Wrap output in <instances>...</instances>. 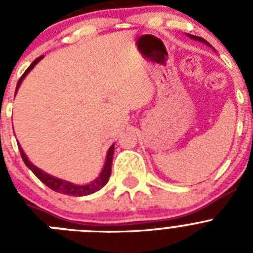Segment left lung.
<instances>
[{"label":"left lung","instance_id":"obj_1","mask_svg":"<svg viewBox=\"0 0 253 253\" xmlns=\"http://www.w3.org/2000/svg\"><path fill=\"white\" fill-rule=\"evenodd\" d=\"M190 38H193V39H195V40H199V42H203V43H205V44H208V45H210L209 43H208L207 40L205 39H203V38H200V37H195V35H189Z\"/></svg>","mask_w":253,"mask_h":253}]
</instances>
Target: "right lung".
Masks as SVG:
<instances>
[{
    "mask_svg": "<svg viewBox=\"0 0 253 253\" xmlns=\"http://www.w3.org/2000/svg\"><path fill=\"white\" fill-rule=\"evenodd\" d=\"M42 58H43V55L39 58H37V59H35L34 62L30 64V66H29V68L26 69L25 72H24V75L20 77L19 82H17L16 90L19 88L20 84H21L22 80L25 78V76L30 72L31 69L34 68L35 64H37L38 62L42 59ZM19 151H20V154H21V158H22V161H24V163H25L26 166H28L31 171H33V173H34V175L37 176V177L39 178V180L42 181L43 184H45L46 186H48L49 189L53 190V191H57V193H60V194H66V195L84 196V195H90V194H93L95 191H97V190H100L101 187H104L105 185H106V182L109 181V177H110V175H111V163H113L114 144L110 147V148H109V151H107L106 162H105V166H104V169H102V171H101V173H100L99 177L96 178L95 181H92L91 184L81 185V186H80V185H73V184H71V182H68V181L60 180V178L53 177V176L48 175V173L43 172L42 169H38V167H35L34 165H33V163L28 160V157L25 156V153H24L22 148L20 147V144H19Z\"/></svg>",
    "mask_w": 253,
    "mask_h": 253,
    "instance_id": "obj_1",
    "label": "right lung"
}]
</instances>
